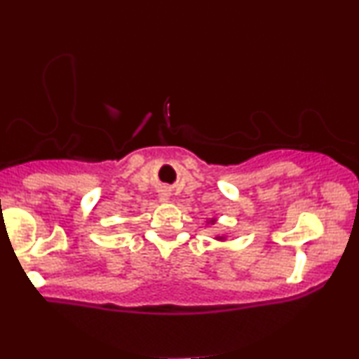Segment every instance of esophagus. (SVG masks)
I'll use <instances>...</instances> for the list:
<instances>
[{
	"label": "esophagus",
	"mask_w": 359,
	"mask_h": 359,
	"mask_svg": "<svg viewBox=\"0 0 359 359\" xmlns=\"http://www.w3.org/2000/svg\"><path fill=\"white\" fill-rule=\"evenodd\" d=\"M170 191L168 189H160V193H158V199L161 201V203H166V201L170 199Z\"/></svg>",
	"instance_id": "esophagus-1"
}]
</instances>
